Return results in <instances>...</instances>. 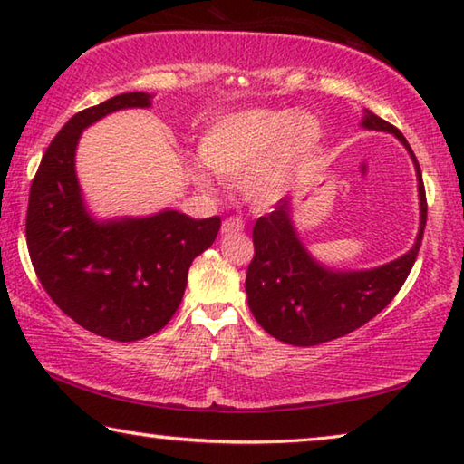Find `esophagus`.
Wrapping results in <instances>:
<instances>
[{"mask_svg": "<svg viewBox=\"0 0 464 464\" xmlns=\"http://www.w3.org/2000/svg\"><path fill=\"white\" fill-rule=\"evenodd\" d=\"M246 229V223H243V218L239 217H229L225 218L223 221V227H221V233L227 235V233H239Z\"/></svg>", "mask_w": 464, "mask_h": 464, "instance_id": "1", "label": "esophagus"}]
</instances>
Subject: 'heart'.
Wrapping results in <instances>:
<instances>
[{
	"instance_id": "b5f03b06",
	"label": "heart",
	"mask_w": 464,
	"mask_h": 464,
	"mask_svg": "<svg viewBox=\"0 0 464 464\" xmlns=\"http://www.w3.org/2000/svg\"><path fill=\"white\" fill-rule=\"evenodd\" d=\"M321 127L309 112L249 108L227 114L202 132L198 160L229 184H243L256 200H274L286 190L296 171L315 151ZM196 184L208 188L194 171Z\"/></svg>"
}]
</instances>
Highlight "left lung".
<instances>
[{"label": "left lung", "instance_id": "1", "mask_svg": "<svg viewBox=\"0 0 464 464\" xmlns=\"http://www.w3.org/2000/svg\"><path fill=\"white\" fill-rule=\"evenodd\" d=\"M368 130L397 137L411 155L420 196V229L410 251L371 270H335L313 257L293 221V200L282 198L254 227L256 256L247 268V304L257 324L290 345H317L354 332L387 307L410 276L426 229L428 204L420 163L401 130L364 110Z\"/></svg>", "mask_w": 464, "mask_h": 464}]
</instances>
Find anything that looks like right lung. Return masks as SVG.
<instances>
[{
  "mask_svg": "<svg viewBox=\"0 0 464 464\" xmlns=\"http://www.w3.org/2000/svg\"><path fill=\"white\" fill-rule=\"evenodd\" d=\"M145 92L121 93L65 122L30 186V260L57 307L88 332L116 342L153 335L182 303L188 270L213 246L221 218L196 221L163 208L149 217L96 218L75 171L82 132L104 116L149 108Z\"/></svg>",
  "mask_w": 464,
  "mask_h": 464,
  "instance_id": "add662e5",
  "label": "right lung"
}]
</instances>
